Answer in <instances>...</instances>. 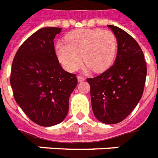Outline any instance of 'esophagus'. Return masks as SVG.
<instances>
[{"mask_svg": "<svg viewBox=\"0 0 158 158\" xmlns=\"http://www.w3.org/2000/svg\"><path fill=\"white\" fill-rule=\"evenodd\" d=\"M85 78L84 77H82V76H81V75L77 76L78 81H83L85 80Z\"/></svg>", "mask_w": 158, "mask_h": 158, "instance_id": "obj_1", "label": "esophagus"}]
</instances>
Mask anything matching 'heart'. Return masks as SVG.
Instances as JSON below:
<instances>
[{
    "instance_id": "b5f03b06",
    "label": "heart",
    "mask_w": 158,
    "mask_h": 158,
    "mask_svg": "<svg viewBox=\"0 0 158 158\" xmlns=\"http://www.w3.org/2000/svg\"><path fill=\"white\" fill-rule=\"evenodd\" d=\"M65 42H59L56 50L59 61L69 72L76 71L82 59L87 69L104 71L113 63L117 53V38L109 30H76L67 35Z\"/></svg>"
}]
</instances>
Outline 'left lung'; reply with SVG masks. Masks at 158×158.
I'll list each match as a JSON object with an SVG mask.
<instances>
[{"instance_id": "obj_1", "label": "left lung", "mask_w": 158, "mask_h": 158, "mask_svg": "<svg viewBox=\"0 0 158 158\" xmlns=\"http://www.w3.org/2000/svg\"><path fill=\"white\" fill-rule=\"evenodd\" d=\"M117 37V55L108 70L93 78L90 85L92 110L99 122L116 124L134 110L143 95L147 66L137 41L120 27L108 25Z\"/></svg>"}]
</instances>
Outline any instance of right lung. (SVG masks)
I'll return each mask as SVG.
<instances>
[{"label": "right lung", "mask_w": 158, "mask_h": 158, "mask_svg": "<svg viewBox=\"0 0 158 158\" xmlns=\"http://www.w3.org/2000/svg\"><path fill=\"white\" fill-rule=\"evenodd\" d=\"M61 27H43L20 45L12 63L10 85L15 101L28 118L42 127L64 121L77 85L76 74L64 71L54 39Z\"/></svg>", "instance_id": "obj_1"}]
</instances>
